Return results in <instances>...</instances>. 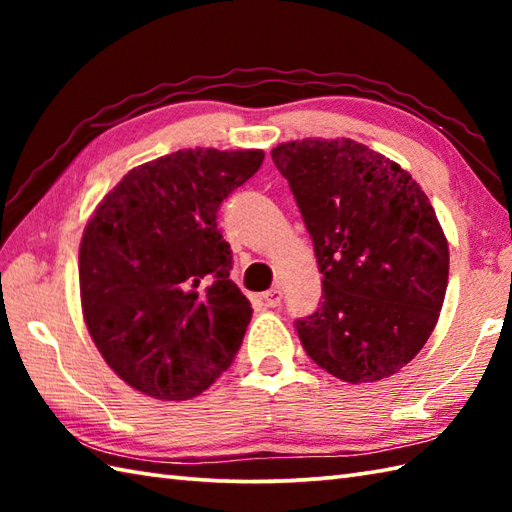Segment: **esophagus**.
I'll return each mask as SVG.
<instances>
[{"label": "esophagus", "instance_id": "1", "mask_svg": "<svg viewBox=\"0 0 512 512\" xmlns=\"http://www.w3.org/2000/svg\"><path fill=\"white\" fill-rule=\"evenodd\" d=\"M281 297H284V292H281L279 288H273V290H268V292H264V303L268 308H277L279 303H281Z\"/></svg>", "mask_w": 512, "mask_h": 512}]
</instances>
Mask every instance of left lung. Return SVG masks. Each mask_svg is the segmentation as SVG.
Segmentation results:
<instances>
[{
  "label": "left lung",
  "mask_w": 512,
  "mask_h": 512,
  "mask_svg": "<svg viewBox=\"0 0 512 512\" xmlns=\"http://www.w3.org/2000/svg\"><path fill=\"white\" fill-rule=\"evenodd\" d=\"M312 237L323 297L295 328L303 350L345 383L396 374L436 328L449 246L405 169L354 140L273 149Z\"/></svg>",
  "instance_id": "obj_1"
}]
</instances>
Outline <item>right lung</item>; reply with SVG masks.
<instances>
[{
  "instance_id": "1",
  "label": "right lung",
  "mask_w": 512,
  "mask_h": 512,
  "mask_svg": "<svg viewBox=\"0 0 512 512\" xmlns=\"http://www.w3.org/2000/svg\"><path fill=\"white\" fill-rule=\"evenodd\" d=\"M264 151L182 149L136 167L85 226V323L127 385L189 400L215 383L253 317L231 281L217 211L262 167Z\"/></svg>"
}]
</instances>
